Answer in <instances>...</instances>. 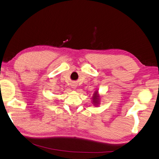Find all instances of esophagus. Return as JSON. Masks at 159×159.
<instances>
[{"mask_svg": "<svg viewBox=\"0 0 159 159\" xmlns=\"http://www.w3.org/2000/svg\"><path fill=\"white\" fill-rule=\"evenodd\" d=\"M73 86H74V85H73ZM72 88H75V87H72Z\"/></svg>", "mask_w": 159, "mask_h": 159, "instance_id": "1", "label": "esophagus"}]
</instances>
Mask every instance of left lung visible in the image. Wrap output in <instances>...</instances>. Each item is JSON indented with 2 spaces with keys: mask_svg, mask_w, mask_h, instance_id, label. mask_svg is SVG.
<instances>
[{
  "mask_svg": "<svg viewBox=\"0 0 159 159\" xmlns=\"http://www.w3.org/2000/svg\"><path fill=\"white\" fill-rule=\"evenodd\" d=\"M92 100H93V103L95 106H98V105L100 104V95L98 94V90H95V93H93V97H92Z\"/></svg>",
  "mask_w": 159,
  "mask_h": 159,
  "instance_id": "1",
  "label": "left lung"
}]
</instances>
